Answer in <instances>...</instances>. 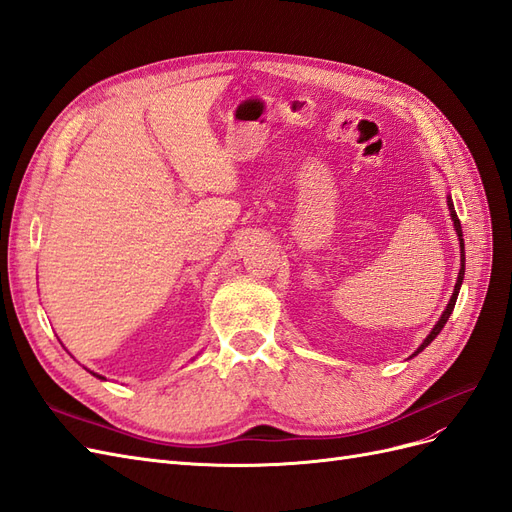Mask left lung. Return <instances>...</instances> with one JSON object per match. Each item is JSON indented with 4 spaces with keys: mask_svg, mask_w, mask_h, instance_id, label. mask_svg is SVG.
Segmentation results:
<instances>
[{
    "mask_svg": "<svg viewBox=\"0 0 512 512\" xmlns=\"http://www.w3.org/2000/svg\"><path fill=\"white\" fill-rule=\"evenodd\" d=\"M446 205H448V211H451V220H453V226H455V232H457V239H459V254H461V269H459V275H457V284H455V290H453V297H451V301H448V305H446V309L442 312V316H440V320L436 322V327L431 329V333L423 339V344L416 348V352L412 354V356H416L418 352H423L433 339H436L438 335H440V331L444 329V324L448 322V318H451V314H453V309H455V303H457V297H459V288H461V282H463V275H466V250H463V232H461V222H459V218H457V213H455V205H453V198H451V194L446 196ZM410 356V359H412Z\"/></svg>",
    "mask_w": 512,
    "mask_h": 512,
    "instance_id": "obj_1",
    "label": "left lung"
}]
</instances>
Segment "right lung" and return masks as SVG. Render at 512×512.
Listing matches in <instances>:
<instances>
[{
	"instance_id": "add662e5",
	"label": "right lung",
	"mask_w": 512,
	"mask_h": 512,
	"mask_svg": "<svg viewBox=\"0 0 512 512\" xmlns=\"http://www.w3.org/2000/svg\"><path fill=\"white\" fill-rule=\"evenodd\" d=\"M89 374H94V371H89ZM94 376H96L98 380H106V378H104V376H100V374H94Z\"/></svg>"
}]
</instances>
